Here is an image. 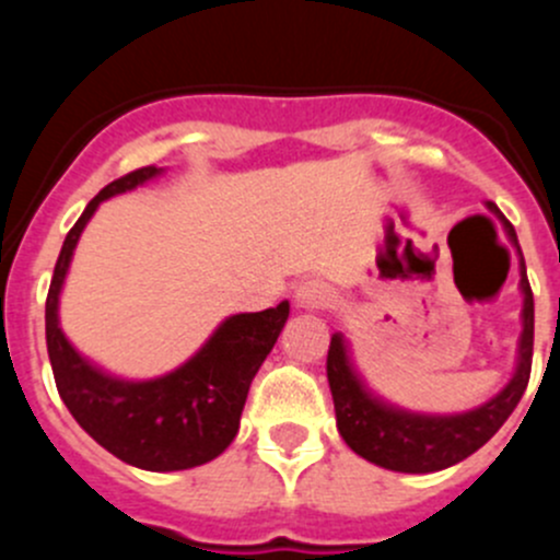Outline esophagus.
<instances>
[{"instance_id": "esophagus-1", "label": "esophagus", "mask_w": 560, "mask_h": 560, "mask_svg": "<svg viewBox=\"0 0 560 560\" xmlns=\"http://www.w3.org/2000/svg\"><path fill=\"white\" fill-rule=\"evenodd\" d=\"M332 301H336V295L319 281H306L295 292V303L301 308H327Z\"/></svg>"}]
</instances>
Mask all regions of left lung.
<instances>
[{"instance_id":"left-lung-1","label":"left lung","mask_w":560,"mask_h":560,"mask_svg":"<svg viewBox=\"0 0 560 560\" xmlns=\"http://www.w3.org/2000/svg\"><path fill=\"white\" fill-rule=\"evenodd\" d=\"M493 211L499 208L488 202ZM510 238L515 241V228L504 219ZM521 248V246H517ZM521 287H523V336L517 374L512 376L504 393L495 395L479 409L457 417H420L406 415L393 406L380 404L365 393L347 360L341 336L330 338L327 349V382H330L332 404H336L338 433L343 442L363 455L365 460L389 471L428 474L460 463L463 457L477 453L485 442H490L495 431L506 422V417L521 404L530 376V358H534V292H530L525 262L521 257Z\"/></svg>"}]
</instances>
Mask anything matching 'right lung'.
Masks as SVG:
<instances>
[{
  "label": "right lung",
  "mask_w": 560,
  "mask_h": 560,
  "mask_svg": "<svg viewBox=\"0 0 560 560\" xmlns=\"http://www.w3.org/2000/svg\"><path fill=\"white\" fill-rule=\"evenodd\" d=\"M160 173L154 165L110 180L67 233L45 298V341L56 389L78 425L107 453L145 471L202 466L238 433L248 387L273 349L290 303L257 314H235L186 365L154 382H121L89 365L59 330V290L72 248L105 197L135 189Z\"/></svg>",
  "instance_id": "1"
}]
</instances>
